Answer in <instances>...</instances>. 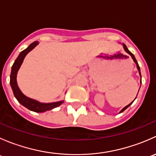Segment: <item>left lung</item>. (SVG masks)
I'll list each match as a JSON object with an SVG mask.
<instances>
[{
  "instance_id": "8db88e82",
  "label": "left lung",
  "mask_w": 156,
  "mask_h": 156,
  "mask_svg": "<svg viewBox=\"0 0 156 156\" xmlns=\"http://www.w3.org/2000/svg\"><path fill=\"white\" fill-rule=\"evenodd\" d=\"M123 48H124V49H125V51L127 52V53H128V54H130V56H131V57H132V59H133V62H135V63H136V68H137V69H138V71H139V73H140V77H141V74H140V66H139V65H138V62H137V61H136V58H135V56H134V55L133 54V53H131V52H130L128 50V49H127V48L126 47V45L125 44H123ZM140 82H141V80H140ZM136 99V98H135ZM133 101H134V100H133ZM133 102H132V103H133ZM132 103H130V104H128L127 105V106H125V107H124L123 108H122V110H121V112L119 113H121V112H124L125 111V109H126V108H127V107H129V106H130V105L132 104Z\"/></svg>"
}]
</instances>
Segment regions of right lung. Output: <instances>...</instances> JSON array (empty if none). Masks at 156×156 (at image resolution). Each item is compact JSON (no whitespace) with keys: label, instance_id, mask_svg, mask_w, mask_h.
Instances as JSON below:
<instances>
[{"label":"right lung","instance_id":"right-lung-1","mask_svg":"<svg viewBox=\"0 0 156 156\" xmlns=\"http://www.w3.org/2000/svg\"><path fill=\"white\" fill-rule=\"evenodd\" d=\"M37 44H38V41L33 42V43L31 44L26 50H23V51L20 53L18 57L16 58V59L15 62H14L13 65H12V69H11L10 83L11 87H12V92H13L14 97L16 98V100H18L19 103H21L23 106L29 108L31 111L35 112H44L48 111V110L53 109V108L58 107V106H60V105L63 103V101L55 102V103H40V102L37 101V100H33V99L29 98V97L24 95V94L22 93V91L20 90V88H19L16 81L17 72H18L19 69H20L23 60H24V58L26 57V55H27L31 50H33V49L35 48Z\"/></svg>","mask_w":156,"mask_h":156}]
</instances>
